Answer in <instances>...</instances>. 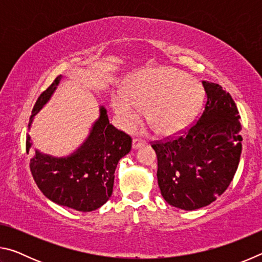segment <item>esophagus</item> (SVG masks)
Returning <instances> with one entry per match:
<instances>
[{"label":"esophagus","mask_w":262,"mask_h":262,"mask_svg":"<svg viewBox=\"0 0 262 262\" xmlns=\"http://www.w3.org/2000/svg\"><path fill=\"white\" fill-rule=\"evenodd\" d=\"M145 142L143 139H140V137H136V139L133 140V149H139L142 148L143 145H145Z\"/></svg>","instance_id":"34e87169"}]
</instances>
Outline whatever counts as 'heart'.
I'll return each instance as SVG.
<instances>
[{
	"instance_id": "heart-1",
	"label": "heart",
	"mask_w": 262,
	"mask_h": 262,
	"mask_svg": "<svg viewBox=\"0 0 262 262\" xmlns=\"http://www.w3.org/2000/svg\"><path fill=\"white\" fill-rule=\"evenodd\" d=\"M205 90L193 76L176 68L144 70L130 79L123 96L112 98V107L128 127L147 111V122L158 134H173L187 127L200 110Z\"/></svg>"
}]
</instances>
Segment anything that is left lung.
<instances>
[{
  "instance_id": "8db88e82",
  "label": "left lung",
  "mask_w": 262,
  "mask_h": 262,
  "mask_svg": "<svg viewBox=\"0 0 262 262\" xmlns=\"http://www.w3.org/2000/svg\"><path fill=\"white\" fill-rule=\"evenodd\" d=\"M207 99L199 120L183 135L151 147L164 200L183 210L210 205L229 187L242 154L241 115L232 97L203 81Z\"/></svg>"
}]
</instances>
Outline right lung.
<instances>
[{
	"label": "right lung",
	"instance_id": "right-lung-1",
	"mask_svg": "<svg viewBox=\"0 0 262 262\" xmlns=\"http://www.w3.org/2000/svg\"><path fill=\"white\" fill-rule=\"evenodd\" d=\"M62 76H57L46 91L39 96L32 110L29 128L52 95ZM32 147L26 139V152ZM132 149V139L108 120L107 111L99 107V118L94 122L85 141L73 154L64 157L34 150L30 161L35 184L47 199L56 205L77 211H92L107 202L113 192L114 172L120 159Z\"/></svg>",
	"mask_w": 262,
	"mask_h": 262
}]
</instances>
